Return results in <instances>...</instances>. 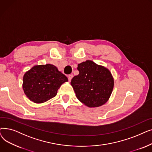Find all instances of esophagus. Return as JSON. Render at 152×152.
<instances>
[{"label": "esophagus", "instance_id": "1", "mask_svg": "<svg viewBox=\"0 0 152 152\" xmlns=\"http://www.w3.org/2000/svg\"><path fill=\"white\" fill-rule=\"evenodd\" d=\"M72 77H73V75H69L68 76V81H71Z\"/></svg>", "mask_w": 152, "mask_h": 152}]
</instances>
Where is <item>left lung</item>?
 <instances>
[{"label": "left lung", "mask_w": 152, "mask_h": 152, "mask_svg": "<svg viewBox=\"0 0 152 152\" xmlns=\"http://www.w3.org/2000/svg\"><path fill=\"white\" fill-rule=\"evenodd\" d=\"M79 75L71 79L77 99L89 107H98L108 101L113 91L114 80L105 67L91 60L78 64Z\"/></svg>", "instance_id": "left-lung-1"}]
</instances>
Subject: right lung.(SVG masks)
<instances>
[{
  "mask_svg": "<svg viewBox=\"0 0 152 152\" xmlns=\"http://www.w3.org/2000/svg\"><path fill=\"white\" fill-rule=\"evenodd\" d=\"M67 77L50 64L36 65L23 76V89L28 98L36 103L45 102L56 96Z\"/></svg>",
  "mask_w": 152,
  "mask_h": 152,
  "instance_id": "right-lung-1",
  "label": "right lung"
}]
</instances>
